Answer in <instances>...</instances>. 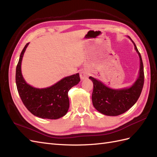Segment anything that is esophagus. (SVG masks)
<instances>
[{
    "label": "esophagus",
    "mask_w": 157,
    "mask_h": 157,
    "mask_svg": "<svg viewBox=\"0 0 157 157\" xmlns=\"http://www.w3.org/2000/svg\"><path fill=\"white\" fill-rule=\"evenodd\" d=\"M90 75L89 71L87 70H85V69H82L80 71V77L82 80H84L87 78V77H88Z\"/></svg>",
    "instance_id": "34e87169"
}]
</instances>
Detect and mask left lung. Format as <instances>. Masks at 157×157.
<instances>
[{
	"label": "left lung",
	"mask_w": 157,
	"mask_h": 157,
	"mask_svg": "<svg viewBox=\"0 0 157 157\" xmlns=\"http://www.w3.org/2000/svg\"><path fill=\"white\" fill-rule=\"evenodd\" d=\"M134 48L140 58L138 77L132 86L121 89H114L107 86L101 81L92 77L89 78L94 84L92 96L93 105L98 111L107 116H118L130 109L138 99L144 83V65L141 56L134 42L129 36Z\"/></svg>",
	"instance_id": "8db88e82"
}]
</instances>
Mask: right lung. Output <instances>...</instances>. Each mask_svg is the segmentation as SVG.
<instances>
[{
	"label": "right lung",
	"mask_w": 157,
	"mask_h": 157,
	"mask_svg": "<svg viewBox=\"0 0 157 157\" xmlns=\"http://www.w3.org/2000/svg\"><path fill=\"white\" fill-rule=\"evenodd\" d=\"M27 43L23 48L16 67V83L24 105L33 115L41 118L58 119L67 114L69 108V90L80 81L79 73L66 77L52 86L35 88L27 84L21 73V61Z\"/></svg>",
	"instance_id": "right-lung-1"
}]
</instances>
